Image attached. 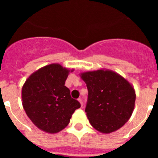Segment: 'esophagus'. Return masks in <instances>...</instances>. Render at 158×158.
Wrapping results in <instances>:
<instances>
[{
	"label": "esophagus",
	"mask_w": 158,
	"mask_h": 158,
	"mask_svg": "<svg viewBox=\"0 0 158 158\" xmlns=\"http://www.w3.org/2000/svg\"><path fill=\"white\" fill-rule=\"evenodd\" d=\"M78 101H79V102H80V104H81V105H83V102H82V100H81V98H79V99H78Z\"/></svg>",
	"instance_id": "obj_1"
}]
</instances>
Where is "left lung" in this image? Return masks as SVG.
I'll return each instance as SVG.
<instances>
[{
	"mask_svg": "<svg viewBox=\"0 0 158 158\" xmlns=\"http://www.w3.org/2000/svg\"><path fill=\"white\" fill-rule=\"evenodd\" d=\"M89 91L85 112L93 128L110 134L131 118L135 104V90L127 79L110 69L81 73Z\"/></svg>",
	"mask_w": 158,
	"mask_h": 158,
	"instance_id": "obj_1",
	"label": "left lung"
}]
</instances>
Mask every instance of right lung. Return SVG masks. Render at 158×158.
<instances>
[{"mask_svg": "<svg viewBox=\"0 0 158 158\" xmlns=\"http://www.w3.org/2000/svg\"><path fill=\"white\" fill-rule=\"evenodd\" d=\"M74 70L52 63L29 76L22 88V104L34 125L49 134L58 133L69 124L75 110L81 107L71 98L65 80Z\"/></svg>", "mask_w": 158, "mask_h": 158, "instance_id": "obj_1", "label": "right lung"}]
</instances>
